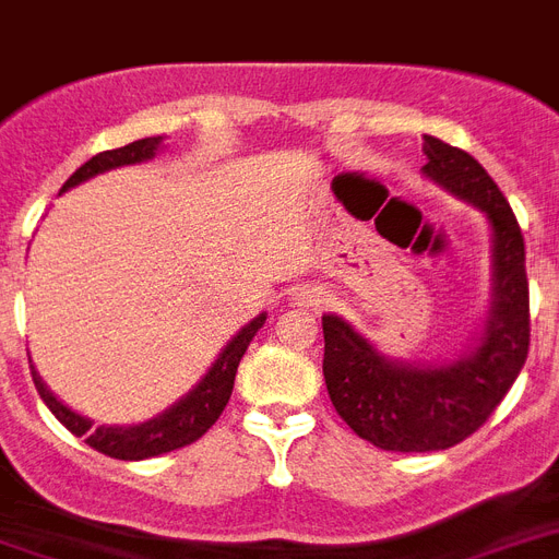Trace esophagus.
I'll list each match as a JSON object with an SVG mask.
<instances>
[{"mask_svg":"<svg viewBox=\"0 0 559 559\" xmlns=\"http://www.w3.org/2000/svg\"><path fill=\"white\" fill-rule=\"evenodd\" d=\"M293 301H296V305H301V307H313V310H319V307L328 305V296H324L319 287H301L296 293V298H293Z\"/></svg>","mask_w":559,"mask_h":559,"instance_id":"1","label":"esophagus"}]
</instances>
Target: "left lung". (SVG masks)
<instances>
[{
	"instance_id": "obj_1",
	"label": "left lung",
	"mask_w": 559,
	"mask_h": 559,
	"mask_svg": "<svg viewBox=\"0 0 559 559\" xmlns=\"http://www.w3.org/2000/svg\"><path fill=\"white\" fill-rule=\"evenodd\" d=\"M426 179L469 202L490 228V298L473 342L455 359L385 357L336 313L322 316L324 385L333 408L368 443L391 452L450 450L502 403L528 357L525 240L511 205L469 153L424 135Z\"/></svg>"
}]
</instances>
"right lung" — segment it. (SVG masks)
Returning <instances> with one entry per match:
<instances>
[{"label": "right lung", "instance_id": "right-lung-1", "mask_svg": "<svg viewBox=\"0 0 559 559\" xmlns=\"http://www.w3.org/2000/svg\"><path fill=\"white\" fill-rule=\"evenodd\" d=\"M162 135H151V139H139L133 144H124L118 151H104L98 156H92L86 165L74 170L72 177L66 179V186L60 188V193H66L69 188L81 186L86 179L98 177V174H107V170L127 168V165H142V162H151L162 147ZM263 322H266V313L254 316L252 322L243 324L240 331L226 342V348L219 350L217 359L211 362V368L202 373V380L193 385L188 394L168 406L165 412H159L151 420H142V424H127V426H112L100 424L95 426V420L78 415L74 408H69L63 400L55 397V391L48 389L39 371L31 366V377H34V385H37L39 397L51 408V415L60 420V424L69 429L78 438H86L90 447H95L98 452L109 455V459L121 461H144L156 459L162 452H174L179 447H188L197 438L209 432L211 426L217 424V417L223 415L228 397H231V389H235V373L240 359H243L249 342L254 340V333L261 331Z\"/></svg>", "mask_w": 559, "mask_h": 559}]
</instances>
